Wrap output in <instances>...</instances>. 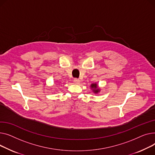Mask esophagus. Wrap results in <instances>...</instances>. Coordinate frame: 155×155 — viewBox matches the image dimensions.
Returning <instances> with one entry per match:
<instances>
[{"label": "esophagus", "instance_id": "34e87169", "mask_svg": "<svg viewBox=\"0 0 155 155\" xmlns=\"http://www.w3.org/2000/svg\"><path fill=\"white\" fill-rule=\"evenodd\" d=\"M73 82H74V84H79V83H80V80L78 79H77V78H75V79H74Z\"/></svg>", "mask_w": 155, "mask_h": 155}]
</instances>
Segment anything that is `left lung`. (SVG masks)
<instances>
[{
    "mask_svg": "<svg viewBox=\"0 0 155 155\" xmlns=\"http://www.w3.org/2000/svg\"><path fill=\"white\" fill-rule=\"evenodd\" d=\"M91 87L93 89V91L95 93H97L99 92V89H97V86L96 84H91Z\"/></svg>",
    "mask_w": 155,
    "mask_h": 155,
    "instance_id": "left-lung-1",
    "label": "left lung"
}]
</instances>
